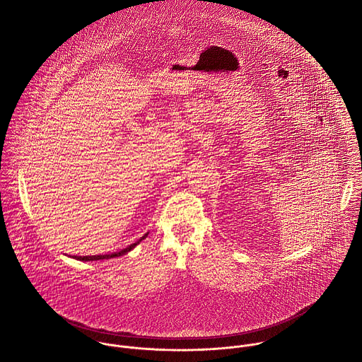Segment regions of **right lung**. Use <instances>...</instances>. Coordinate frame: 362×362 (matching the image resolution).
I'll use <instances>...</instances> for the list:
<instances>
[{
	"mask_svg": "<svg viewBox=\"0 0 362 362\" xmlns=\"http://www.w3.org/2000/svg\"><path fill=\"white\" fill-rule=\"evenodd\" d=\"M148 234V233H147ZM147 234H144L141 238H139L136 243H134V244H131L129 247H127L125 250H121L119 252H114V253H110V255H95V256H74V259H77V260H83V262H89V260H102V259H112V257H117V256H122V255H125V253H128L129 250H134L138 244H139L141 240H144L146 237H147Z\"/></svg>",
	"mask_w": 362,
	"mask_h": 362,
	"instance_id": "add662e5",
	"label": "right lung"
}]
</instances>
